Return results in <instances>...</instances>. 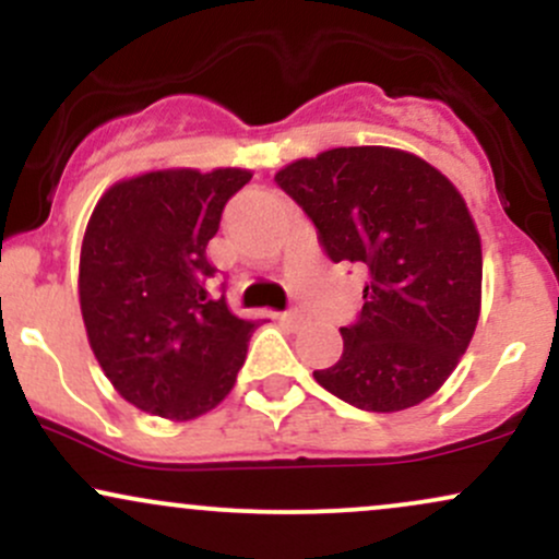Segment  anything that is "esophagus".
<instances>
[{
  "label": "esophagus",
  "mask_w": 559,
  "mask_h": 559,
  "mask_svg": "<svg viewBox=\"0 0 559 559\" xmlns=\"http://www.w3.org/2000/svg\"><path fill=\"white\" fill-rule=\"evenodd\" d=\"M281 323L288 325V329H299V325L305 323V316H301L299 310H288V312H284V316H281Z\"/></svg>",
  "instance_id": "esophagus-1"
}]
</instances>
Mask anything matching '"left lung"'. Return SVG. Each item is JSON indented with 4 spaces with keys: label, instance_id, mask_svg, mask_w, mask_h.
Instances as JSON below:
<instances>
[{
    "label": "left lung",
    "instance_id": "1",
    "mask_svg": "<svg viewBox=\"0 0 559 559\" xmlns=\"http://www.w3.org/2000/svg\"><path fill=\"white\" fill-rule=\"evenodd\" d=\"M275 181L316 223L333 262L370 281L344 352L316 381L368 413H400L436 394L480 316L484 254L463 194L441 170L394 146H336Z\"/></svg>",
    "mask_w": 559,
    "mask_h": 559
}]
</instances>
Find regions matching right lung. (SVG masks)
<instances>
[{"label": "right lung", "instance_id": "add662e5", "mask_svg": "<svg viewBox=\"0 0 559 559\" xmlns=\"http://www.w3.org/2000/svg\"><path fill=\"white\" fill-rule=\"evenodd\" d=\"M252 170H146L112 183L81 241L79 301L112 389L165 420H194L234 389L260 320L213 299L207 243Z\"/></svg>", "mask_w": 559, "mask_h": 559}]
</instances>
